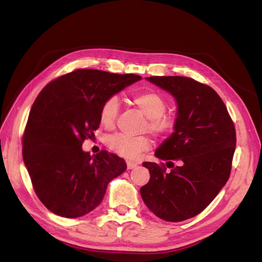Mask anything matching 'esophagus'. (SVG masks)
Returning a JSON list of instances; mask_svg holds the SVG:
<instances>
[{"label":"esophagus","mask_w":262,"mask_h":262,"mask_svg":"<svg viewBox=\"0 0 262 262\" xmlns=\"http://www.w3.org/2000/svg\"><path fill=\"white\" fill-rule=\"evenodd\" d=\"M126 167H128V169H133L137 167V163H133V162H126Z\"/></svg>","instance_id":"esophagus-1"}]
</instances>
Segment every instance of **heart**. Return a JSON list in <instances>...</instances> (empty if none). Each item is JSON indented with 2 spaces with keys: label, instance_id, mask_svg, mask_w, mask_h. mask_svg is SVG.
Here are the masks:
<instances>
[{
  "label": "heart",
  "instance_id": "b5f03b06",
  "mask_svg": "<svg viewBox=\"0 0 262 262\" xmlns=\"http://www.w3.org/2000/svg\"><path fill=\"white\" fill-rule=\"evenodd\" d=\"M133 104L147 117L144 129L154 137L164 138L173 132L177 125V118L166 114L167 101L162 94L155 91L142 92L133 96ZM120 113V100L116 96L107 97L99 110V122L106 129H114ZM106 145L110 150L126 160H138L150 148V140L145 137H130L123 133H115L106 138Z\"/></svg>",
  "mask_w": 262,
  "mask_h": 262
}]
</instances>
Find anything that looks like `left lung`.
<instances>
[{
    "label": "left lung",
    "instance_id": "obj_1",
    "mask_svg": "<svg viewBox=\"0 0 262 262\" xmlns=\"http://www.w3.org/2000/svg\"><path fill=\"white\" fill-rule=\"evenodd\" d=\"M147 80L176 98L178 114L175 132L155 152L166 164L143 163L150 178L140 192L156 216L181 222L201 213L227 182L235 125L224 101L209 85L185 76Z\"/></svg>",
    "mask_w": 262,
    "mask_h": 262
}]
</instances>
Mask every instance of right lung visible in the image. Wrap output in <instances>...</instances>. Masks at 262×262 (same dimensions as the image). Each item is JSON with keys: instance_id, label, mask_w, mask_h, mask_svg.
I'll list each match as a JSON object with an SVG mask.
<instances>
[{"instance_id": "1", "label": "right lung", "mask_w": 262, "mask_h": 262, "mask_svg": "<svg viewBox=\"0 0 262 262\" xmlns=\"http://www.w3.org/2000/svg\"><path fill=\"white\" fill-rule=\"evenodd\" d=\"M139 80L137 74L77 69L39 93L23 134V160L49 211L69 219L85 215L100 204L109 181L126 169L123 158L106 149L91 156L82 144L94 140L104 100Z\"/></svg>"}]
</instances>
